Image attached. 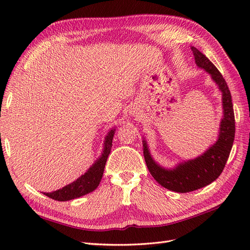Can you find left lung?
<instances>
[{
	"mask_svg": "<svg viewBox=\"0 0 250 250\" xmlns=\"http://www.w3.org/2000/svg\"><path fill=\"white\" fill-rule=\"evenodd\" d=\"M195 62L201 69L210 74L222 92L223 119L219 139L199 157L179 164L176 168L167 170L158 166L151 157L146 142L144 141V157L149 172L158 184L170 191L188 193L206 187L216 180L222 173L228 162L234 139V113L231 95L226 81L213 62L202 53L192 47Z\"/></svg>",
	"mask_w": 250,
	"mask_h": 250,
	"instance_id": "1",
	"label": "left lung"
}]
</instances>
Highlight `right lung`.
<instances>
[{"instance_id":"obj_1","label":"right lung","mask_w":250,"mask_h":250,"mask_svg":"<svg viewBox=\"0 0 250 250\" xmlns=\"http://www.w3.org/2000/svg\"><path fill=\"white\" fill-rule=\"evenodd\" d=\"M115 134V129L110 130L107 134L104 143V151L102 156L98 160L92 167L88 169L86 173L83 174L77 180L73 181L72 184L63 187L62 188L52 192V193H43L49 198H52L58 201H67L75 198L81 197V196L93 192L97 187L99 186L101 178L103 176V172L106 164L107 157L110 153V149L112 146V138Z\"/></svg>"}]
</instances>
